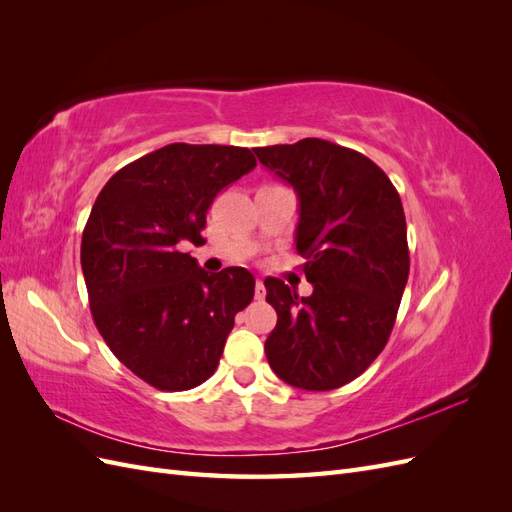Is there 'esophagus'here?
Returning <instances> with one entry per match:
<instances>
[{"mask_svg":"<svg viewBox=\"0 0 512 512\" xmlns=\"http://www.w3.org/2000/svg\"><path fill=\"white\" fill-rule=\"evenodd\" d=\"M254 294H256V299H258V301L265 299L267 290H265V284H262V280H258V282H256V290H254Z\"/></svg>","mask_w":512,"mask_h":512,"instance_id":"34e87169","label":"esophagus"}]
</instances>
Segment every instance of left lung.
<instances>
[{"mask_svg": "<svg viewBox=\"0 0 512 512\" xmlns=\"http://www.w3.org/2000/svg\"><path fill=\"white\" fill-rule=\"evenodd\" d=\"M254 153L299 196L294 243L314 286L299 297L277 277L265 280L277 312L267 361L297 389H339L376 361L393 331L410 273L401 198L378 164L322 138Z\"/></svg>", "mask_w": 512, "mask_h": 512, "instance_id": "left-lung-1", "label": "left lung"}]
</instances>
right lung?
Segmentation results:
<instances>
[{
	"mask_svg": "<svg viewBox=\"0 0 512 512\" xmlns=\"http://www.w3.org/2000/svg\"><path fill=\"white\" fill-rule=\"evenodd\" d=\"M256 166L247 147L173 143L106 181L81 241L91 316L106 346L153 389L213 376L235 316L254 299L243 267L207 273L181 243H203L213 198Z\"/></svg>",
	"mask_w": 512,
	"mask_h": 512,
	"instance_id": "add662e5",
	"label": "right lung"
}]
</instances>
